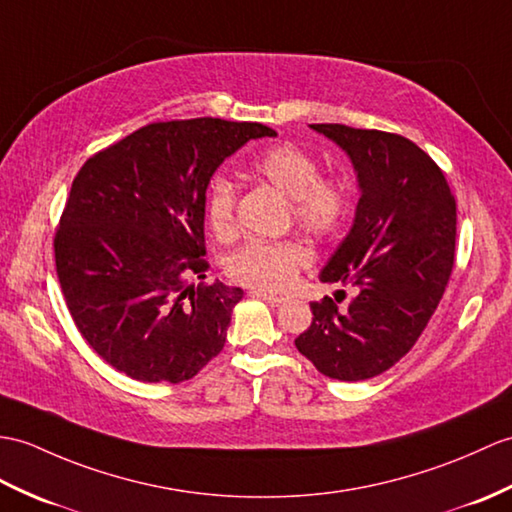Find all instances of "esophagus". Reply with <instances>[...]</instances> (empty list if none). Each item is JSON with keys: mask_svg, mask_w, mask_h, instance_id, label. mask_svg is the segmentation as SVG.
<instances>
[{"mask_svg": "<svg viewBox=\"0 0 512 512\" xmlns=\"http://www.w3.org/2000/svg\"><path fill=\"white\" fill-rule=\"evenodd\" d=\"M253 296H257V299H261V301H266L270 307H279V305H283V296H275V294H266V292H253Z\"/></svg>", "mask_w": 512, "mask_h": 512, "instance_id": "esophagus-1", "label": "esophagus"}]
</instances>
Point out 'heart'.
<instances>
[{
    "instance_id": "obj_1",
    "label": "heart",
    "mask_w": 512,
    "mask_h": 512,
    "mask_svg": "<svg viewBox=\"0 0 512 512\" xmlns=\"http://www.w3.org/2000/svg\"><path fill=\"white\" fill-rule=\"evenodd\" d=\"M259 176L290 198L294 224L316 237L334 235L349 211V189L340 178L320 174L310 152L294 144H277L259 152L251 163ZM237 189L231 178L216 176L207 192V220L218 237L235 233ZM310 264V253L294 240H253L233 251L227 259L229 277L255 290L281 292L290 288L299 270Z\"/></svg>"
}]
</instances>
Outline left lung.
<instances>
[{"label": "left lung", "mask_w": 512, "mask_h": 512, "mask_svg": "<svg viewBox=\"0 0 512 512\" xmlns=\"http://www.w3.org/2000/svg\"><path fill=\"white\" fill-rule=\"evenodd\" d=\"M349 154L360 200L349 235L320 281L358 288L347 310L325 296L294 340L320 373L371 379L406 355L441 303L454 268L456 200L443 170L410 139L312 124ZM344 294V290H340Z\"/></svg>", "instance_id": "left-lung-1"}]
</instances>
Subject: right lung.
Returning a JSON list of instances; mask_svg holds the SVG:
<instances>
[{
	"mask_svg": "<svg viewBox=\"0 0 512 512\" xmlns=\"http://www.w3.org/2000/svg\"><path fill=\"white\" fill-rule=\"evenodd\" d=\"M277 137L216 117L154 122L93 154L54 237L67 310L89 347L139 382L192 379L227 342L240 288L205 279L213 172L246 141Z\"/></svg>",
	"mask_w": 512,
	"mask_h": 512,
	"instance_id": "1",
	"label": "right lung"
}]
</instances>
